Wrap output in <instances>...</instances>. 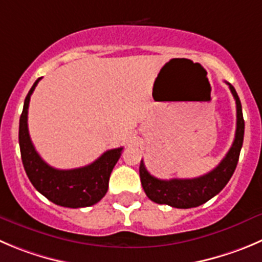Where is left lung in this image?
<instances>
[{"instance_id":"obj_1","label":"left lung","mask_w":262,"mask_h":262,"mask_svg":"<svg viewBox=\"0 0 262 262\" xmlns=\"http://www.w3.org/2000/svg\"><path fill=\"white\" fill-rule=\"evenodd\" d=\"M228 84L236 104V129L231 148L216 168L206 175L194 179L161 180L151 176L145 168L144 162L141 161L139 167L141 185L150 201L159 204H168L171 207L176 208L198 207L220 193L230 180L238 164L239 154L243 145L245 119H243L242 104L238 94L230 83Z\"/></svg>"}]
</instances>
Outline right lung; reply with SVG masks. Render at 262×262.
<instances>
[{
  "instance_id": "1",
  "label": "right lung",
  "mask_w": 262,
  "mask_h": 262,
  "mask_svg": "<svg viewBox=\"0 0 262 262\" xmlns=\"http://www.w3.org/2000/svg\"><path fill=\"white\" fill-rule=\"evenodd\" d=\"M39 79L29 90L19 122V145L24 170L32 185L52 203L69 208L90 207L108 191L109 178L123 148L106 150L91 164L73 170H58L49 166L34 149L28 131L29 100Z\"/></svg>"
}]
</instances>
